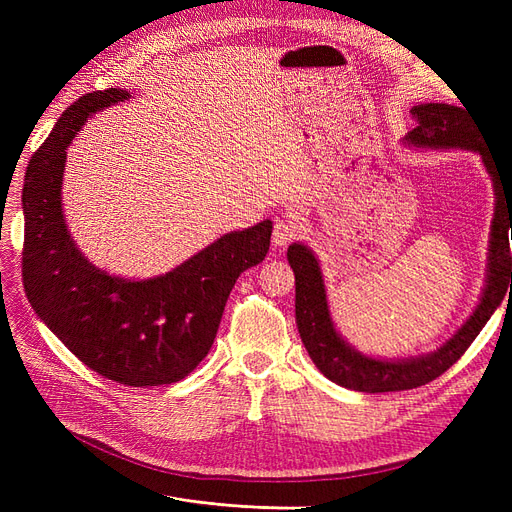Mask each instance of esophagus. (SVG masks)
Returning a JSON list of instances; mask_svg holds the SVG:
<instances>
[{"instance_id":"34e87169","label":"esophagus","mask_w":512,"mask_h":512,"mask_svg":"<svg viewBox=\"0 0 512 512\" xmlns=\"http://www.w3.org/2000/svg\"><path fill=\"white\" fill-rule=\"evenodd\" d=\"M292 239H297V226L290 220H277L273 226V245L275 247H284Z\"/></svg>"}]
</instances>
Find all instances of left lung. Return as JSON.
I'll list each match as a JSON object with an SVG mask.
<instances>
[{"label": "left lung", "mask_w": 512, "mask_h": 512, "mask_svg": "<svg viewBox=\"0 0 512 512\" xmlns=\"http://www.w3.org/2000/svg\"><path fill=\"white\" fill-rule=\"evenodd\" d=\"M410 113L416 128L406 136L408 145L429 149H470L483 158L495 192L487 284L472 316L436 352L401 361L371 359L346 344L342 335L335 331L318 260L307 245L292 243L288 247V262L294 271V286H297L294 314H297L301 342L324 376L339 386L361 393L408 391L442 376L483 331L491 314L500 307L504 294H508V286L512 290V256L507 239L508 231L512 239V179H502L498 160L483 143L478 123L468 108L429 102L414 106Z\"/></svg>", "instance_id": "obj_1"}]
</instances>
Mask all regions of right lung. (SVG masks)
I'll return each mask as SVG.
<instances>
[{
    "label": "right lung",
    "instance_id": "add662e5",
    "mask_svg": "<svg viewBox=\"0 0 512 512\" xmlns=\"http://www.w3.org/2000/svg\"><path fill=\"white\" fill-rule=\"evenodd\" d=\"M128 98L113 87L85 94L29 160L23 282L40 320L89 369L147 389L183 380L205 359L237 277L265 260L273 224L228 232L151 280H123L91 265L61 211L66 149L87 117Z\"/></svg>",
    "mask_w": 512,
    "mask_h": 512
}]
</instances>
